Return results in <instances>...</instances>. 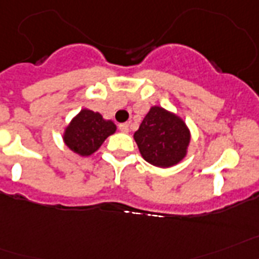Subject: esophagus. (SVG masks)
Here are the masks:
<instances>
[{"label": "esophagus", "instance_id": "obj_1", "mask_svg": "<svg viewBox=\"0 0 259 259\" xmlns=\"http://www.w3.org/2000/svg\"><path fill=\"white\" fill-rule=\"evenodd\" d=\"M119 130H120L121 132H124V134H128V131H130L128 123H121V124H119Z\"/></svg>", "mask_w": 259, "mask_h": 259}]
</instances>
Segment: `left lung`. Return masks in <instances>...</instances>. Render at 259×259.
<instances>
[{
  "mask_svg": "<svg viewBox=\"0 0 259 259\" xmlns=\"http://www.w3.org/2000/svg\"><path fill=\"white\" fill-rule=\"evenodd\" d=\"M134 139L143 159L160 168L176 165L187 156L191 132L180 116L153 106Z\"/></svg>",
  "mask_w": 259,
  "mask_h": 259,
  "instance_id": "obj_1",
  "label": "left lung"
}]
</instances>
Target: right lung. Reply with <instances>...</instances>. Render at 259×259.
Masks as SVG:
<instances>
[{"mask_svg": "<svg viewBox=\"0 0 259 259\" xmlns=\"http://www.w3.org/2000/svg\"><path fill=\"white\" fill-rule=\"evenodd\" d=\"M115 131L116 125L114 121L103 119L99 112L83 108L66 127L63 142L72 152L90 156Z\"/></svg>", "mask_w": 259, "mask_h": 259, "instance_id": "right-lung-1", "label": "right lung"}]
</instances>
